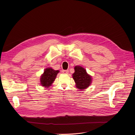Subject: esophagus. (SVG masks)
Masks as SVG:
<instances>
[{"label": "esophagus", "instance_id": "1", "mask_svg": "<svg viewBox=\"0 0 135 135\" xmlns=\"http://www.w3.org/2000/svg\"><path fill=\"white\" fill-rule=\"evenodd\" d=\"M62 72L64 73V74H68L69 73V70H63L62 71Z\"/></svg>", "mask_w": 135, "mask_h": 135}]
</instances>
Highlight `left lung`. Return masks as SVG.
Masks as SVG:
<instances>
[{"mask_svg":"<svg viewBox=\"0 0 135 135\" xmlns=\"http://www.w3.org/2000/svg\"><path fill=\"white\" fill-rule=\"evenodd\" d=\"M75 72L73 78L76 83V86L80 89L87 88L91 82V77L89 76L84 68L80 66L74 68Z\"/></svg>","mask_w":135,"mask_h":135,"instance_id":"1","label":"left lung"}]
</instances>
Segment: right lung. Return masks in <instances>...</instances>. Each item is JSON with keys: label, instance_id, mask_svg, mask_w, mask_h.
Returning a JSON list of instances; mask_svg holds the SVG:
<instances>
[{"label": "right lung", "instance_id": "right-lung-1", "mask_svg": "<svg viewBox=\"0 0 135 135\" xmlns=\"http://www.w3.org/2000/svg\"><path fill=\"white\" fill-rule=\"evenodd\" d=\"M59 70H55L52 68L45 69L44 73L41 76L40 83L43 87H48L52 84L56 78Z\"/></svg>", "mask_w": 135, "mask_h": 135}]
</instances>
